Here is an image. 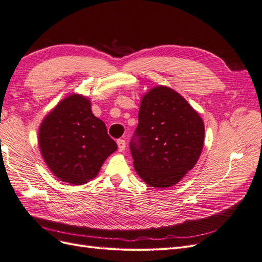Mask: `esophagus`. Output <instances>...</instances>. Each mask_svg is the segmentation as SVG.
<instances>
[{"label": "esophagus", "instance_id": "esophagus-1", "mask_svg": "<svg viewBox=\"0 0 262 262\" xmlns=\"http://www.w3.org/2000/svg\"><path fill=\"white\" fill-rule=\"evenodd\" d=\"M117 144H118L119 152H123V150L125 149V141L122 139H119V140H117Z\"/></svg>", "mask_w": 262, "mask_h": 262}]
</instances>
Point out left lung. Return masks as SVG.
<instances>
[{
  "label": "left lung",
  "mask_w": 262,
  "mask_h": 262,
  "mask_svg": "<svg viewBox=\"0 0 262 262\" xmlns=\"http://www.w3.org/2000/svg\"><path fill=\"white\" fill-rule=\"evenodd\" d=\"M203 143L201 117L176 91L160 85L142 97L130 149L145 184L158 189L178 184L194 167Z\"/></svg>",
  "instance_id": "left-lung-1"
}]
</instances>
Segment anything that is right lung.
<instances>
[{
	"mask_svg": "<svg viewBox=\"0 0 262 262\" xmlns=\"http://www.w3.org/2000/svg\"><path fill=\"white\" fill-rule=\"evenodd\" d=\"M38 144L53 175L71 185H84L98 175L117 149L104 121L92 113L91 100L80 94L62 99L39 126Z\"/></svg>",
	"mask_w": 262,
	"mask_h": 262,
	"instance_id": "obj_1",
	"label": "right lung"
}]
</instances>
